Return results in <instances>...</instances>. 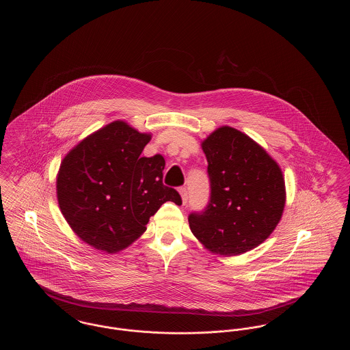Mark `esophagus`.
I'll use <instances>...</instances> for the list:
<instances>
[{
	"mask_svg": "<svg viewBox=\"0 0 350 350\" xmlns=\"http://www.w3.org/2000/svg\"><path fill=\"white\" fill-rule=\"evenodd\" d=\"M178 191H180V194H181V197H183V203H186L187 202V189L185 187V186H181L180 189H178Z\"/></svg>",
	"mask_w": 350,
	"mask_h": 350,
	"instance_id": "1",
	"label": "esophagus"
}]
</instances>
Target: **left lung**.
I'll return each mask as SVG.
<instances>
[{
	"instance_id": "obj_1",
	"label": "left lung",
	"mask_w": 350,
	"mask_h": 350,
	"mask_svg": "<svg viewBox=\"0 0 350 350\" xmlns=\"http://www.w3.org/2000/svg\"><path fill=\"white\" fill-rule=\"evenodd\" d=\"M202 150L207 159L210 200L189 215L191 232L217 254L237 256L264 243L282 217V172L250 136L224 126Z\"/></svg>"
}]
</instances>
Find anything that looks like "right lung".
Returning <instances> with one entry per match:
<instances>
[{"mask_svg": "<svg viewBox=\"0 0 350 350\" xmlns=\"http://www.w3.org/2000/svg\"><path fill=\"white\" fill-rule=\"evenodd\" d=\"M150 135L124 122L92 133L63 160L57 174L60 210L76 234L96 250H124L167 200L181 204L178 191L163 183L161 154L142 156Z\"/></svg>", "mask_w": 350, "mask_h": 350, "instance_id": "1", "label": "right lung"}]
</instances>
